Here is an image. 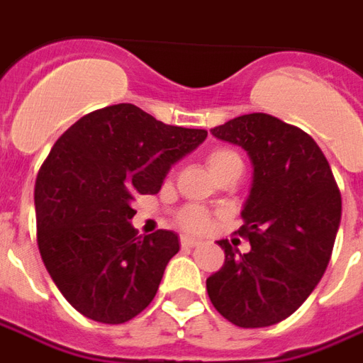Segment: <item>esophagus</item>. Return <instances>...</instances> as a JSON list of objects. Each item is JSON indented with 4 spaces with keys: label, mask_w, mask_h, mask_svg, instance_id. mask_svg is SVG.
<instances>
[{
    "label": "esophagus",
    "mask_w": 363,
    "mask_h": 363,
    "mask_svg": "<svg viewBox=\"0 0 363 363\" xmlns=\"http://www.w3.org/2000/svg\"><path fill=\"white\" fill-rule=\"evenodd\" d=\"M198 245H200L198 239H192V237H181V247H184V249H194V247H198Z\"/></svg>",
    "instance_id": "esophagus-1"
}]
</instances>
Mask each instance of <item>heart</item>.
<instances>
[{
    "mask_svg": "<svg viewBox=\"0 0 363 363\" xmlns=\"http://www.w3.org/2000/svg\"><path fill=\"white\" fill-rule=\"evenodd\" d=\"M208 167L212 169L213 174H218L220 171H223L225 167H229L231 163H241V157L239 153L233 150H228V147H216L208 153ZM177 223L179 228L184 229V231H190V233H200V231H206L208 225H210V216L206 212L204 208L200 206H184L181 212L177 213Z\"/></svg>",
    "mask_w": 363,
    "mask_h": 363,
    "instance_id": "1",
    "label": "heart"
}]
</instances>
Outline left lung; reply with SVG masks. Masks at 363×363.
Segmentation results:
<instances>
[{
  "mask_svg": "<svg viewBox=\"0 0 363 363\" xmlns=\"http://www.w3.org/2000/svg\"><path fill=\"white\" fill-rule=\"evenodd\" d=\"M241 145L255 167L251 196L237 229L251 243L239 252L218 241L225 264L206 280L221 317L243 328L276 325L296 313L327 270L342 198L325 153L301 128L264 112L212 130Z\"/></svg>",
  "mask_w": 363,
  "mask_h": 363,
  "instance_id": "8db88e82",
  "label": "left lung"
}]
</instances>
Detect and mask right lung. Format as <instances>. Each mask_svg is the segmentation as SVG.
I'll return each instance as SVG.
<instances>
[{
	"label": "right lung",
	"mask_w": 363,
	"mask_h": 363,
	"mask_svg": "<svg viewBox=\"0 0 363 363\" xmlns=\"http://www.w3.org/2000/svg\"><path fill=\"white\" fill-rule=\"evenodd\" d=\"M206 135L130 103L89 112L60 135L36 177V243L75 311L120 325L153 301L179 239L165 229L138 237L132 202L157 194L171 165Z\"/></svg>",
	"instance_id": "right-lung-1"
}]
</instances>
